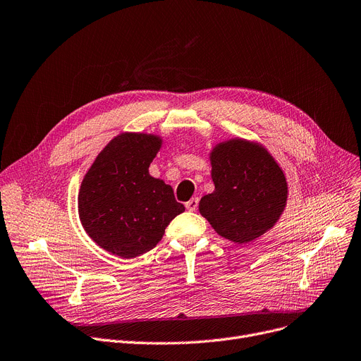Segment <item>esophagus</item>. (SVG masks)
I'll list each match as a JSON object with an SVG mask.
<instances>
[{
    "mask_svg": "<svg viewBox=\"0 0 361 361\" xmlns=\"http://www.w3.org/2000/svg\"><path fill=\"white\" fill-rule=\"evenodd\" d=\"M197 206H199V199H197V197H193V199H190V200H188V202L185 203V209L193 212V211L197 209Z\"/></svg>",
    "mask_w": 361,
    "mask_h": 361,
    "instance_id": "34e87169",
    "label": "esophagus"
}]
</instances>
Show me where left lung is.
I'll return each mask as SVG.
<instances>
[{
  "label": "left lung",
  "mask_w": 361,
  "mask_h": 361,
  "mask_svg": "<svg viewBox=\"0 0 361 361\" xmlns=\"http://www.w3.org/2000/svg\"><path fill=\"white\" fill-rule=\"evenodd\" d=\"M215 190L200 199L199 211L212 228L234 243H247L279 219L287 181L267 149L245 140L218 145L212 155Z\"/></svg>",
  "instance_id": "8db88e82"
}]
</instances>
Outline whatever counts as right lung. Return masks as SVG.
<instances>
[{"label": "right lung", "instance_id": "1", "mask_svg": "<svg viewBox=\"0 0 361 361\" xmlns=\"http://www.w3.org/2000/svg\"><path fill=\"white\" fill-rule=\"evenodd\" d=\"M161 147L157 136L126 133L94 159L79 193V215L89 237L124 259L152 250L185 207L173 187L149 174Z\"/></svg>", "mask_w": 361, "mask_h": 361}]
</instances>
